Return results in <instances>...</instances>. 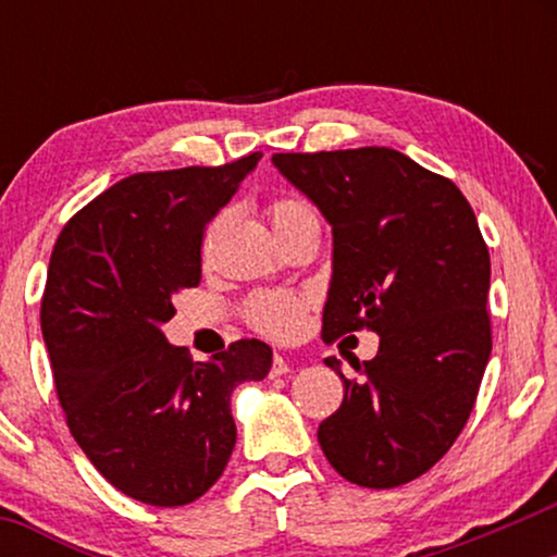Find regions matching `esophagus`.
<instances>
[{"instance_id": "obj_1", "label": "esophagus", "mask_w": 557, "mask_h": 557, "mask_svg": "<svg viewBox=\"0 0 557 557\" xmlns=\"http://www.w3.org/2000/svg\"><path fill=\"white\" fill-rule=\"evenodd\" d=\"M288 372H292V364H288L281 355L273 357V364H271V377H284V375H288Z\"/></svg>"}]
</instances>
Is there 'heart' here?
Here are the masks:
<instances>
[{
    "label": "heart",
    "mask_w": 557,
    "mask_h": 557,
    "mask_svg": "<svg viewBox=\"0 0 557 557\" xmlns=\"http://www.w3.org/2000/svg\"><path fill=\"white\" fill-rule=\"evenodd\" d=\"M269 218L273 223V231H284V227L301 223V220L317 218L314 210L307 202L296 200V197H276L269 202ZM304 311H307V299L299 294L286 292H258L250 296L243 307L246 322L253 326L256 332L265 334L273 339H288L301 330Z\"/></svg>",
    "instance_id": "heart-1"
}]
</instances>
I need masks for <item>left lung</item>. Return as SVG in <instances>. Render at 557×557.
Masks as SVG:
<instances>
[{"label":"left lung","mask_w":557,"mask_h":557,"mask_svg":"<svg viewBox=\"0 0 557 557\" xmlns=\"http://www.w3.org/2000/svg\"><path fill=\"white\" fill-rule=\"evenodd\" d=\"M334 233L322 339L372 330L377 355L339 372L345 400L319 446L347 482H413L459 438L492 352L490 250L448 177L387 147L273 154Z\"/></svg>","instance_id":"1"}]
</instances>
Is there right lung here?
I'll return each mask as SVG.
<instances>
[{"mask_svg":"<svg viewBox=\"0 0 557 557\" xmlns=\"http://www.w3.org/2000/svg\"><path fill=\"white\" fill-rule=\"evenodd\" d=\"M258 159L132 174L75 212L52 248L40 324L65 423L144 505H189L218 482L235 446L231 393L271 370L261 339L193 362L162 334L174 296L200 286L208 223Z\"/></svg>","mask_w":557,"mask_h":557,"instance_id":"obj_1","label":"right lung"}]
</instances>
